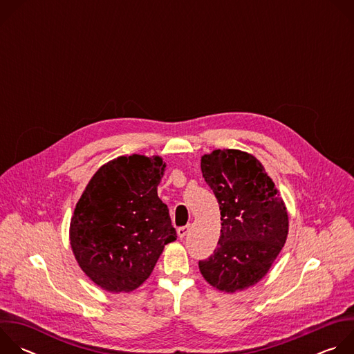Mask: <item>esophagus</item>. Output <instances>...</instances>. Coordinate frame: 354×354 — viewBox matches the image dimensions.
Wrapping results in <instances>:
<instances>
[{
  "mask_svg": "<svg viewBox=\"0 0 354 354\" xmlns=\"http://www.w3.org/2000/svg\"><path fill=\"white\" fill-rule=\"evenodd\" d=\"M189 231H190V225H185V227H179L178 228V236L180 238V239H183L187 234H189Z\"/></svg>",
  "mask_w": 354,
  "mask_h": 354,
  "instance_id": "1",
  "label": "esophagus"
}]
</instances>
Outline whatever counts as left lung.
Wrapping results in <instances>:
<instances>
[{"mask_svg": "<svg viewBox=\"0 0 354 354\" xmlns=\"http://www.w3.org/2000/svg\"><path fill=\"white\" fill-rule=\"evenodd\" d=\"M200 167L221 213L217 248L198 262L200 273L220 291H242L265 277L284 246L286 205L263 165L245 151L214 149Z\"/></svg>", "mask_w": 354, "mask_h": 354, "instance_id": "1", "label": "left lung"}]
</instances>
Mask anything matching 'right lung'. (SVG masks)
I'll return each mask as SVG.
<instances>
[{
	"label": "right lung",
	"mask_w": 354,
	"mask_h": 354,
	"mask_svg": "<svg viewBox=\"0 0 354 354\" xmlns=\"http://www.w3.org/2000/svg\"><path fill=\"white\" fill-rule=\"evenodd\" d=\"M167 164L161 157L122 156L88 182L70 223V245L82 272L109 292H130L153 273L176 239L158 197Z\"/></svg>",
	"instance_id": "right-lung-1"
}]
</instances>
